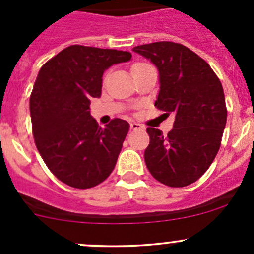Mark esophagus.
<instances>
[{"instance_id":"34e87169","label":"esophagus","mask_w":254,"mask_h":254,"mask_svg":"<svg viewBox=\"0 0 254 254\" xmlns=\"http://www.w3.org/2000/svg\"><path fill=\"white\" fill-rule=\"evenodd\" d=\"M130 129H131V130H142L143 129V125L139 124V123L132 122V123H130Z\"/></svg>"}]
</instances>
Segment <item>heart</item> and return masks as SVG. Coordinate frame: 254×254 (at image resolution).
<instances>
[{
    "mask_svg": "<svg viewBox=\"0 0 254 254\" xmlns=\"http://www.w3.org/2000/svg\"><path fill=\"white\" fill-rule=\"evenodd\" d=\"M140 65H143V63H137V64H134V65L131 66V68H134V67H137V66H140Z\"/></svg>",
    "mask_w": 254,
    "mask_h": 254,
    "instance_id": "b5f03b06",
    "label": "heart"
}]
</instances>
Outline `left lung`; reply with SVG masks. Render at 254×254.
<instances>
[{
    "label": "left lung",
    "instance_id": "1",
    "mask_svg": "<svg viewBox=\"0 0 254 254\" xmlns=\"http://www.w3.org/2000/svg\"><path fill=\"white\" fill-rule=\"evenodd\" d=\"M157 67L160 92L155 107L175 114L167 135L147 127L145 163L153 178L168 187L198 181L212 163L226 125L222 84L205 60L184 45L156 42L132 48Z\"/></svg>",
    "mask_w": 254,
    "mask_h": 254
}]
</instances>
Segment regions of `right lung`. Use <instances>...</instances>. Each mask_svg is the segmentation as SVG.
Here are the masks:
<instances>
[{
	"mask_svg": "<svg viewBox=\"0 0 254 254\" xmlns=\"http://www.w3.org/2000/svg\"><path fill=\"white\" fill-rule=\"evenodd\" d=\"M127 51L71 45L40 68L30 94L33 136L54 176L67 186H98L114 170L129 123L113 119L102 129L91 117L92 98L102 94V77Z\"/></svg>",
	"mask_w": 254,
	"mask_h": 254,
	"instance_id": "right-lung-1",
	"label": "right lung"
}]
</instances>
